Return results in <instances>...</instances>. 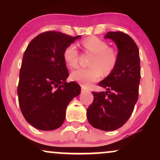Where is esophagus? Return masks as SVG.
<instances>
[{"mask_svg":"<svg viewBox=\"0 0 160 160\" xmlns=\"http://www.w3.org/2000/svg\"><path fill=\"white\" fill-rule=\"evenodd\" d=\"M87 91H88L87 89H86L84 87L82 86V92H87Z\"/></svg>","mask_w":160,"mask_h":160,"instance_id":"1","label":"esophagus"}]
</instances>
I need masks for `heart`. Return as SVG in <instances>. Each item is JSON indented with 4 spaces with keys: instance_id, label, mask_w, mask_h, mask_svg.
Listing matches in <instances>:
<instances>
[{
    "instance_id": "1",
    "label": "heart",
    "mask_w": 160,
    "mask_h": 160,
    "mask_svg": "<svg viewBox=\"0 0 160 160\" xmlns=\"http://www.w3.org/2000/svg\"><path fill=\"white\" fill-rule=\"evenodd\" d=\"M82 44L86 51L94 54L89 68H78L72 72L71 78L83 87H89L101 77L102 73L108 74L114 68L117 55L114 49L108 47L106 41L97 37H89L82 41ZM78 52L74 44H70L63 52V59L71 68L78 64Z\"/></svg>"
}]
</instances>
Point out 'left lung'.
Returning <instances> with one entry per match:
<instances>
[{
	"instance_id": "8db88e82",
	"label": "left lung",
	"mask_w": 160,
	"mask_h": 160,
	"mask_svg": "<svg viewBox=\"0 0 160 160\" xmlns=\"http://www.w3.org/2000/svg\"><path fill=\"white\" fill-rule=\"evenodd\" d=\"M105 38L118 48L117 62L111 73L99 82L106 92H92L93 102L87 111L93 128L112 131L121 128L130 117L138 98L141 66L139 50L133 39L121 31L108 32Z\"/></svg>"
}]
</instances>
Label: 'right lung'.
Listing matches in <instances>:
<instances>
[{
  "instance_id": "right-lung-1",
  "label": "right lung",
  "mask_w": 160,
  "mask_h": 160,
  "mask_svg": "<svg viewBox=\"0 0 160 160\" xmlns=\"http://www.w3.org/2000/svg\"><path fill=\"white\" fill-rule=\"evenodd\" d=\"M81 36L58 31L39 34L23 54L17 87L21 111L28 123L38 130H53L63 124L68 105L81 92L68 77L63 52Z\"/></svg>"
}]
</instances>
